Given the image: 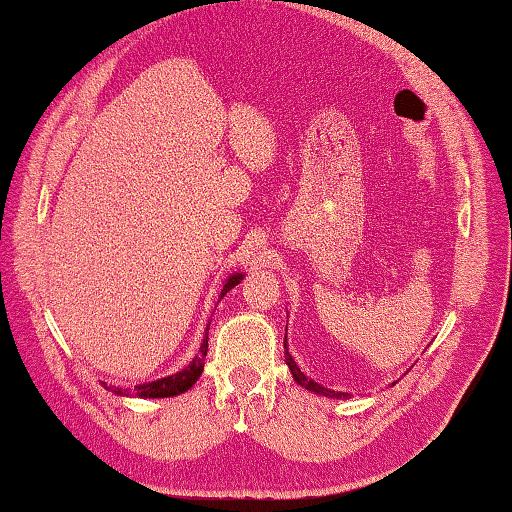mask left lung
<instances>
[{
    "label": "left lung",
    "mask_w": 512,
    "mask_h": 512,
    "mask_svg": "<svg viewBox=\"0 0 512 512\" xmlns=\"http://www.w3.org/2000/svg\"><path fill=\"white\" fill-rule=\"evenodd\" d=\"M285 363H287L289 372H292L294 381H296L298 385H301V388L310 390V392H314V394H321V397H327V399H347V397H350V394H347V392H336V390L325 388V385L316 383L314 379H310V376L303 374L301 368H298V365H296V361L292 359V354L287 352V336H285ZM392 385H394V383H392Z\"/></svg>",
    "instance_id": "8db88e82"
}]
</instances>
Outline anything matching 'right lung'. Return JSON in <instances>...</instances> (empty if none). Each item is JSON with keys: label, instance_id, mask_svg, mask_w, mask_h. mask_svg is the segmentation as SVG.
Wrapping results in <instances>:
<instances>
[{"label": "right lung", "instance_id": "1", "mask_svg": "<svg viewBox=\"0 0 512 512\" xmlns=\"http://www.w3.org/2000/svg\"><path fill=\"white\" fill-rule=\"evenodd\" d=\"M245 274L236 272L231 274L227 281L223 283V292H220V298H223L229 289H234L240 281H243ZM207 339H209V325L205 330V339L200 343L198 354L191 359L185 370H180L176 374L162 376V379L149 381V383H140L133 390H122V388H113V385L102 383L106 390L118 394V397H140V399H167V397H176V394L187 392L189 388H194V383L200 379L202 368H205V356H207Z\"/></svg>", "mask_w": 512, "mask_h": 512}]
</instances>
